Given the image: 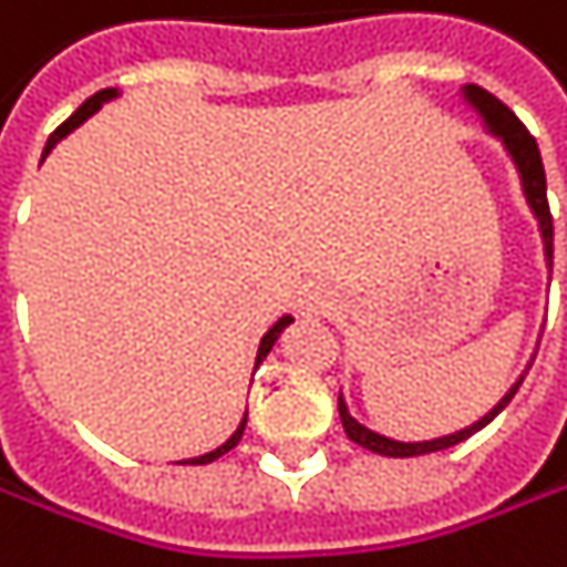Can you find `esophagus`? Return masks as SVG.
I'll use <instances>...</instances> for the list:
<instances>
[{"instance_id":"1","label":"esophagus","mask_w":567,"mask_h":567,"mask_svg":"<svg viewBox=\"0 0 567 567\" xmlns=\"http://www.w3.org/2000/svg\"><path fill=\"white\" fill-rule=\"evenodd\" d=\"M331 293L322 290V287H312V290H306L302 297H299V316L302 319H322L331 312Z\"/></svg>"}]
</instances>
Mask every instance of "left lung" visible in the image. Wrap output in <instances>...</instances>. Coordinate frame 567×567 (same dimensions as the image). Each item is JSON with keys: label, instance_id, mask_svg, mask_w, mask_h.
<instances>
[{"label": "left lung", "instance_id": "1", "mask_svg": "<svg viewBox=\"0 0 567 567\" xmlns=\"http://www.w3.org/2000/svg\"><path fill=\"white\" fill-rule=\"evenodd\" d=\"M466 99L482 111V117L488 121V127L495 130L497 136L504 140V146L511 150V156L517 162V168H520V178H524V190H526V200H529V207L533 213L539 216V226H543V241H546V258H549V268H553V210H549V197H546V172H543V158H539V146H536V140H533V133L520 124V117L504 104L501 99H495L492 92H485V89H478V85H468L466 89ZM524 382V380H520ZM520 382L497 402L495 409L488 411L482 421H475L472 427L466 431H456V434H450V437H440V440H424V443H402V440H389L382 437V434H373V431H367L363 424H357L354 417L348 414L344 409V402L338 399V414H341V424H344V434L360 443L363 450H370V453H380V456H424V453H437V450H446V446H456V443H463L468 440L475 431H482L485 424H492L495 421V414L507 409V402L517 395V389H520Z\"/></svg>", "mask_w": 567, "mask_h": 567}]
</instances>
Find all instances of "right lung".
Returning a JSON list of instances; mask_svg holds the SVG:
<instances>
[{"label": "right lung", "mask_w": 567, "mask_h": 567, "mask_svg": "<svg viewBox=\"0 0 567 567\" xmlns=\"http://www.w3.org/2000/svg\"><path fill=\"white\" fill-rule=\"evenodd\" d=\"M114 95H117L114 89H101V92H95V95H92V99L85 101V104H82V107H79V111H75L72 117H66V121H63L60 127H56V130H53V133H50V140H47V150H43V156H47V153H50V150L56 146V140H63V136H66L70 130L79 127V124H82L85 117H92V114L99 111L101 104H104V101H107V99H114ZM290 322H293V319H290V316H284V319H280V322H277V326L270 328L268 334L261 338V348H258V360H255V370L261 367V360H265V357L270 354V348H274V341L280 338V331H284V328L290 326ZM245 421H248V417H241L239 431H236L233 437L226 440L223 446H216L213 453H204V456H197V460H187V463H190V466H204V463H213V460H219L223 453H229V450H233V446H236V443H239V440H241V431H245Z\"/></svg>", "instance_id": "1"}]
</instances>
